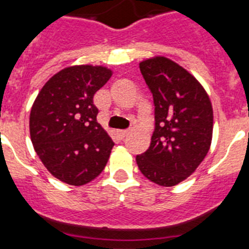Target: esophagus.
I'll return each instance as SVG.
<instances>
[{"mask_svg": "<svg viewBox=\"0 0 249 249\" xmlns=\"http://www.w3.org/2000/svg\"><path fill=\"white\" fill-rule=\"evenodd\" d=\"M128 133H129L128 131H117V135L121 140H123L124 137H127V136H128Z\"/></svg>", "mask_w": 249, "mask_h": 249, "instance_id": "34e87169", "label": "esophagus"}]
</instances>
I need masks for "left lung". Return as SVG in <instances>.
Wrapping results in <instances>:
<instances>
[{
	"mask_svg": "<svg viewBox=\"0 0 249 249\" xmlns=\"http://www.w3.org/2000/svg\"><path fill=\"white\" fill-rule=\"evenodd\" d=\"M153 94L156 128L148 149L136 157L142 175L172 187L195 172L210 151L213 108L193 74L172 59L155 56L140 62Z\"/></svg>",
	"mask_w": 249,
	"mask_h": 249,
	"instance_id": "8db88e82",
	"label": "left lung"
}]
</instances>
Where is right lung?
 Returning a JSON list of instances; mask_svg holds the SVG:
<instances>
[{
	"mask_svg": "<svg viewBox=\"0 0 249 249\" xmlns=\"http://www.w3.org/2000/svg\"><path fill=\"white\" fill-rule=\"evenodd\" d=\"M105 66H70L51 77L30 113V135L51 175L71 186L93 181L105 169L113 141L97 122L93 96L111 78Z\"/></svg>",
	"mask_w": 249,
	"mask_h": 249,
	"instance_id": "obj_1",
	"label": "right lung"
}]
</instances>
